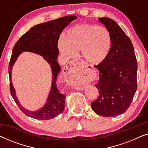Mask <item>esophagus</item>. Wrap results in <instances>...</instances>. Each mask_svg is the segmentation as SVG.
I'll return each instance as SVG.
<instances>
[{
    "instance_id": "obj_1",
    "label": "esophagus",
    "mask_w": 148,
    "mask_h": 148,
    "mask_svg": "<svg viewBox=\"0 0 148 148\" xmlns=\"http://www.w3.org/2000/svg\"><path fill=\"white\" fill-rule=\"evenodd\" d=\"M85 64L83 62V60L81 59H75L72 60L71 61H70L64 67L65 69V75L66 78L68 79H70L71 78H72V77H74L77 71L79 69H82V66H84ZM73 85V84H71ZM75 88H76L77 90H83L84 88V87L82 86H75Z\"/></svg>"
}]
</instances>
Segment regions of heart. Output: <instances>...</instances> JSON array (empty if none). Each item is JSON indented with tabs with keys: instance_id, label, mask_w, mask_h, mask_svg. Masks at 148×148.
<instances>
[{
	"instance_id": "b5f03b06",
	"label": "heart",
	"mask_w": 148,
	"mask_h": 148,
	"mask_svg": "<svg viewBox=\"0 0 148 148\" xmlns=\"http://www.w3.org/2000/svg\"><path fill=\"white\" fill-rule=\"evenodd\" d=\"M111 45L112 38L107 28L82 24L69 29L64 40H60L58 46L66 57H73L81 50L82 56L87 61L98 64L106 60Z\"/></svg>"
}]
</instances>
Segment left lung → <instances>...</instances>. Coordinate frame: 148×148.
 Returning a JSON list of instances; mask_svg holds the SVG:
<instances>
[{"label": "left lung", "mask_w": 148, "mask_h": 148, "mask_svg": "<svg viewBox=\"0 0 148 148\" xmlns=\"http://www.w3.org/2000/svg\"><path fill=\"white\" fill-rule=\"evenodd\" d=\"M98 21L110 32L112 45L106 60L95 66L100 73L95 85L99 96L91 106L100 116L113 117L124 113L132 102L137 87V62L132 42L120 26L108 17Z\"/></svg>", "instance_id": "1"}]
</instances>
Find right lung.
<instances>
[{"label": "right lung", "mask_w": 148, "mask_h": 148, "mask_svg": "<svg viewBox=\"0 0 148 148\" xmlns=\"http://www.w3.org/2000/svg\"><path fill=\"white\" fill-rule=\"evenodd\" d=\"M76 19V16L69 15L36 25L23 34L14 46L9 65L10 91L16 104L28 116L38 120H49L63 112L66 96L60 92L56 84V78L61 69L57 62L59 52L58 40L62 30ZM22 51H31L43 56L52 69V86L47 102L42 109L36 111H28L20 104L11 81L12 66Z\"/></svg>", "instance_id": "right-lung-1"}]
</instances>
